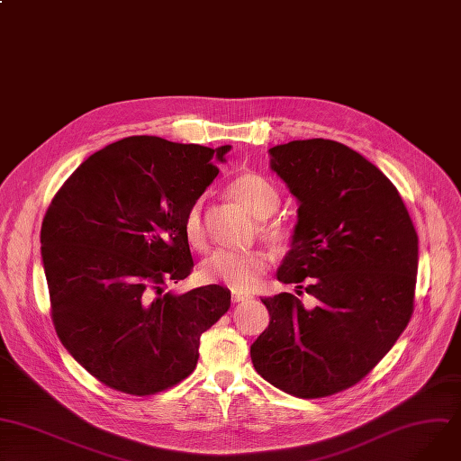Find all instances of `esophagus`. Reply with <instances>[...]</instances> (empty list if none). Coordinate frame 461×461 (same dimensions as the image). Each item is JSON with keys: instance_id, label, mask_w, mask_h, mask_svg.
<instances>
[{"instance_id": "esophagus-1", "label": "esophagus", "mask_w": 461, "mask_h": 461, "mask_svg": "<svg viewBox=\"0 0 461 461\" xmlns=\"http://www.w3.org/2000/svg\"><path fill=\"white\" fill-rule=\"evenodd\" d=\"M230 299H232V303H243V301H247V299H253V297H251V295H247V294H238V292H232Z\"/></svg>"}]
</instances>
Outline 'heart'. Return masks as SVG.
Masks as SVG:
<instances>
[{
  "label": "heart",
  "mask_w": 461,
  "mask_h": 461,
  "mask_svg": "<svg viewBox=\"0 0 461 461\" xmlns=\"http://www.w3.org/2000/svg\"><path fill=\"white\" fill-rule=\"evenodd\" d=\"M229 194L251 212L255 218H260L258 234L273 247L275 251H286L294 241V227L278 218H269L278 208V190L258 173H241L229 185ZM183 232L190 247L197 251L206 249L208 232L203 220V201L197 199L186 210L183 221ZM269 260L266 253L255 249L245 253L216 251L201 266V275L206 282L223 285L236 292H247L255 288L260 278L267 273Z\"/></svg>",
  "instance_id": "obj_1"
}]
</instances>
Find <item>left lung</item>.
<instances>
[{
	"mask_svg": "<svg viewBox=\"0 0 461 461\" xmlns=\"http://www.w3.org/2000/svg\"><path fill=\"white\" fill-rule=\"evenodd\" d=\"M299 201L292 249L266 297L269 327L251 345L257 373L294 397L321 399L366 378L406 329L417 282V232L393 183L334 140L269 149Z\"/></svg>",
	"mask_w": 461,
	"mask_h": 461,
	"instance_id": "1",
	"label": "left lung"
}]
</instances>
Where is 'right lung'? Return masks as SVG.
I'll use <instances>...</instances> for the list:
<instances>
[{
    "label": "right lung",
    "instance_id": "obj_1",
    "mask_svg": "<svg viewBox=\"0 0 461 461\" xmlns=\"http://www.w3.org/2000/svg\"><path fill=\"white\" fill-rule=\"evenodd\" d=\"M229 149L123 138L88 157L46 210L41 241L57 336L116 392L148 397L185 380L201 334L230 308L218 285L166 292L194 269L183 221Z\"/></svg>",
    "mask_w": 461,
    "mask_h": 461
}]
</instances>
